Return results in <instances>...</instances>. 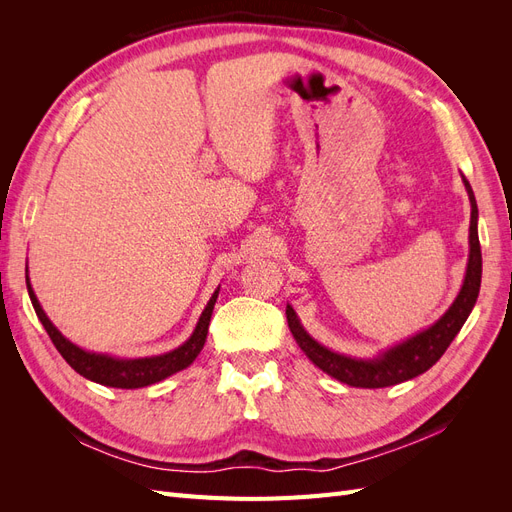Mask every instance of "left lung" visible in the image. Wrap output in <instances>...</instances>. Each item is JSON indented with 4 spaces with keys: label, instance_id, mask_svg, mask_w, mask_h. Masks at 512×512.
<instances>
[{
    "label": "left lung",
    "instance_id": "1",
    "mask_svg": "<svg viewBox=\"0 0 512 512\" xmlns=\"http://www.w3.org/2000/svg\"><path fill=\"white\" fill-rule=\"evenodd\" d=\"M463 185H466L472 205L470 258L466 280H463V286L453 305L448 307L446 314L436 324H431L429 329L416 333L414 337L406 339V342L378 354L376 359H354V356L339 354L318 344L316 339L301 327L294 309L286 305V318L292 337L297 339V344L307 354V359L316 367H320L324 374H329L348 386H356V389H384V386H393L425 374L429 367L438 363L446 348L451 346L455 335L461 331L463 322L468 320L478 299L480 275H483V256H480L478 243V207L472 185L468 183L466 177H463Z\"/></svg>",
    "mask_w": 512,
    "mask_h": 512
}]
</instances>
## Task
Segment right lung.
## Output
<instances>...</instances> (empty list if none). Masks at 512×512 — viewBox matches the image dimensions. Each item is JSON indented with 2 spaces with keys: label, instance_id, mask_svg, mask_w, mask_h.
<instances>
[{
  "label": "right lung",
  "instance_id": "obj_1",
  "mask_svg": "<svg viewBox=\"0 0 512 512\" xmlns=\"http://www.w3.org/2000/svg\"><path fill=\"white\" fill-rule=\"evenodd\" d=\"M27 292H29V299H32L34 309H36V316L42 322V327L46 329V333H49L51 342L55 344L59 354L64 356L66 363L76 371V374H81L83 378H87L91 382L113 386V389H141V386L156 384L168 376L177 374V371L185 369L188 365H192V361L200 354V350H203V346L207 342V331H209V322H211V314H213V305H215V301H218L220 288L213 292V297L209 299L205 312L200 314L196 329L190 335L188 342L181 344L175 350L166 352V354L145 356V359H117V356H111V354L87 352V350L79 348L76 344H72L70 339L61 335L55 324L49 320V316L44 314V309L40 307L38 297L32 290V284H29V277H27Z\"/></svg>",
  "mask_w": 512,
  "mask_h": 512
}]
</instances>
